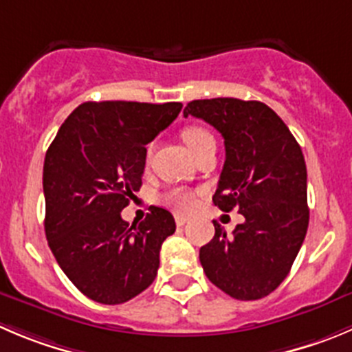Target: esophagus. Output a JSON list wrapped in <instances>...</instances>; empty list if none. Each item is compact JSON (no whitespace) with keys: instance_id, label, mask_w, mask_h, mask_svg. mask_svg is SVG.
Wrapping results in <instances>:
<instances>
[{"instance_id":"esophagus-1","label":"esophagus","mask_w":352,"mask_h":352,"mask_svg":"<svg viewBox=\"0 0 352 352\" xmlns=\"http://www.w3.org/2000/svg\"><path fill=\"white\" fill-rule=\"evenodd\" d=\"M186 223H188V217H186V216H176V224H178V226H185Z\"/></svg>"}]
</instances>
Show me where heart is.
Here are the masks:
<instances>
[{"label":"heart","mask_w":352,"mask_h":352,"mask_svg":"<svg viewBox=\"0 0 352 352\" xmlns=\"http://www.w3.org/2000/svg\"><path fill=\"white\" fill-rule=\"evenodd\" d=\"M182 138L183 142L186 143V146L190 148V152L193 155H197L199 152H202L209 143H214V136L210 135L207 129L200 128V126H188V128L183 129L182 133ZM153 145L146 146V157H150L152 153ZM164 204L176 210H182V212H188L195 207L197 204V197L195 193L190 192V190L185 188H173L162 197Z\"/></svg>","instance_id":"obj_1"}]
</instances>
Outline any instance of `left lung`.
<instances>
[{"label": "left lung", "instance_id": "1", "mask_svg": "<svg viewBox=\"0 0 352 352\" xmlns=\"http://www.w3.org/2000/svg\"><path fill=\"white\" fill-rule=\"evenodd\" d=\"M185 117L204 119L224 138V160L214 206L236 209L245 221L200 249L207 278L239 300L266 297L285 280L309 224L302 150L287 124L256 100H193Z\"/></svg>", "mask_w": 352, "mask_h": 352}]
</instances>
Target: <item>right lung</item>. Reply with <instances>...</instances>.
Returning a JSON list of instances; mask_svg holds the SVG:
<instances>
[{"label": "right lung", "mask_w": 352, "mask_h": 352, "mask_svg": "<svg viewBox=\"0 0 352 352\" xmlns=\"http://www.w3.org/2000/svg\"><path fill=\"white\" fill-rule=\"evenodd\" d=\"M182 107L86 102L46 152V240L67 278L96 302L122 304L155 280L160 247L176 230L173 214L152 206L138 226H129L120 210L142 186L145 145Z\"/></svg>", "instance_id": "right-lung-1"}]
</instances>
